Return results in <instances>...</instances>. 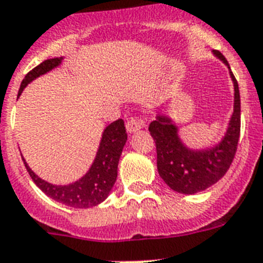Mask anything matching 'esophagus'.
Here are the masks:
<instances>
[{"label":"esophagus","mask_w":263,"mask_h":263,"mask_svg":"<svg viewBox=\"0 0 263 263\" xmlns=\"http://www.w3.org/2000/svg\"><path fill=\"white\" fill-rule=\"evenodd\" d=\"M143 125V121L139 120V119H129V120L127 121V124H125V127H127V131L129 132V134H134V132L139 131L140 128H142Z\"/></svg>","instance_id":"34e87169"}]
</instances>
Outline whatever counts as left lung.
Masks as SVG:
<instances>
[{
	"label": "left lung",
	"mask_w": 263,
	"mask_h": 263,
	"mask_svg": "<svg viewBox=\"0 0 263 263\" xmlns=\"http://www.w3.org/2000/svg\"><path fill=\"white\" fill-rule=\"evenodd\" d=\"M230 70V65L219 51H213ZM234 83V112L221 140L215 146L194 150L182 142L178 127L167 115H158L151 121L148 131L157 146V167L161 178L177 193L194 194L216 183L231 166L240 134V96L235 77L230 70Z\"/></svg>",
	"instance_id": "left-lung-1"
}]
</instances>
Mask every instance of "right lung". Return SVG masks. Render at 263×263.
Instances as JSON below:
<instances>
[{
	"instance_id": "1",
	"label": "right lung",
	"mask_w": 263,
	"mask_h": 263,
	"mask_svg": "<svg viewBox=\"0 0 263 263\" xmlns=\"http://www.w3.org/2000/svg\"><path fill=\"white\" fill-rule=\"evenodd\" d=\"M62 61H63L62 57L47 59L42 62L39 66H36L35 69H32L21 82L18 96L23 93L28 83L58 67ZM125 142H127V132H125L124 121L119 119L110 123L102 132L101 142H100L97 154L90 168L80 180L69 185H54V183L42 180L39 176H36L35 173L32 172V168L28 166L23 155L21 158L33 182L48 197L72 208H90V206L98 205L109 196L113 185L116 182L117 165H119V159H120Z\"/></svg>"
}]
</instances>
